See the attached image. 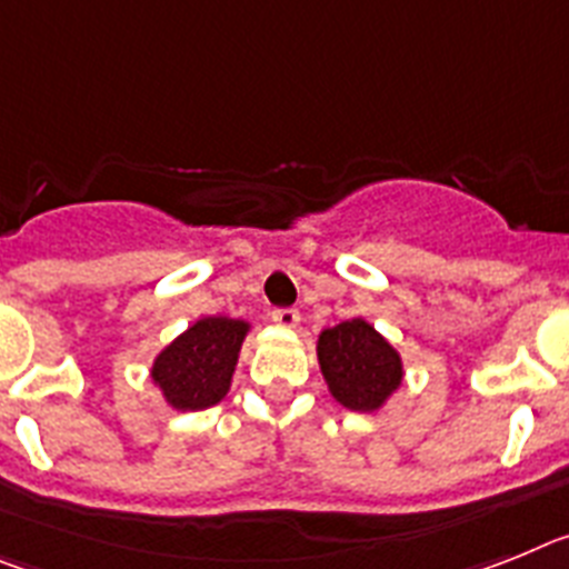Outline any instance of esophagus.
Returning a JSON list of instances; mask_svg holds the SVG:
<instances>
[{
    "label": "esophagus",
    "mask_w": 569,
    "mask_h": 569,
    "mask_svg": "<svg viewBox=\"0 0 569 569\" xmlns=\"http://www.w3.org/2000/svg\"><path fill=\"white\" fill-rule=\"evenodd\" d=\"M271 320L278 326H283V329H295V326L300 323V312L298 309H274V312H271Z\"/></svg>",
    "instance_id": "34e87169"
}]
</instances>
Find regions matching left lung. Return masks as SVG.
<instances>
[{
	"label": "left lung",
	"instance_id": "1",
	"mask_svg": "<svg viewBox=\"0 0 569 569\" xmlns=\"http://www.w3.org/2000/svg\"><path fill=\"white\" fill-rule=\"evenodd\" d=\"M318 363L335 401L355 412L380 409L403 380L401 355L363 318L323 329Z\"/></svg>",
	"mask_w": 569,
	"mask_h": 569
}]
</instances>
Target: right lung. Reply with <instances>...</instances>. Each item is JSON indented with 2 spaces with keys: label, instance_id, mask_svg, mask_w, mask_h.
<instances>
[{
  "label": "right lung",
  "instance_id": "add662e5",
  "mask_svg": "<svg viewBox=\"0 0 569 569\" xmlns=\"http://www.w3.org/2000/svg\"><path fill=\"white\" fill-rule=\"evenodd\" d=\"M246 332V320L200 318L171 340L151 367V380L168 407L197 412L223 401Z\"/></svg>",
  "mask_w": 569,
  "mask_h": 569
}]
</instances>
